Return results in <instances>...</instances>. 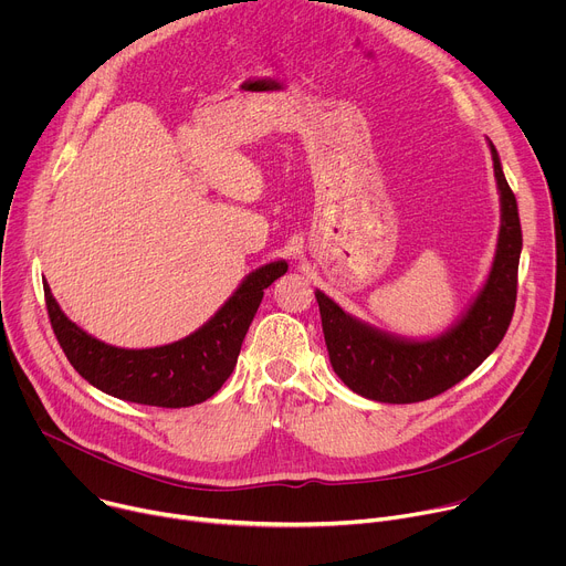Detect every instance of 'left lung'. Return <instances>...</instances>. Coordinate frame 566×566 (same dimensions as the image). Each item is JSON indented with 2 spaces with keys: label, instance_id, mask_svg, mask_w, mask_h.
Instances as JSON below:
<instances>
[{
  "label": "left lung",
  "instance_id": "obj_1",
  "mask_svg": "<svg viewBox=\"0 0 566 566\" xmlns=\"http://www.w3.org/2000/svg\"><path fill=\"white\" fill-rule=\"evenodd\" d=\"M489 145L502 210L497 251L486 284L448 332L428 340L400 338L315 291L332 367L352 391L378 402L428 400L472 374L502 343L515 311L522 226L500 154L491 140Z\"/></svg>",
  "mask_w": 566,
  "mask_h": 566
}]
</instances>
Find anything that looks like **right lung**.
I'll list each match as a JSON object with an SVG mask.
<instances>
[{
  "label": "right lung",
  "mask_w": 566,
  "mask_h": 566,
  "mask_svg": "<svg viewBox=\"0 0 566 566\" xmlns=\"http://www.w3.org/2000/svg\"><path fill=\"white\" fill-rule=\"evenodd\" d=\"M284 260L249 273L223 306L195 334L160 347L107 345L71 322L44 282L55 338L73 369L101 391L154 408H190L208 400L228 380L241 343L269 289L286 273Z\"/></svg>",
  "instance_id": "1"
}]
</instances>
